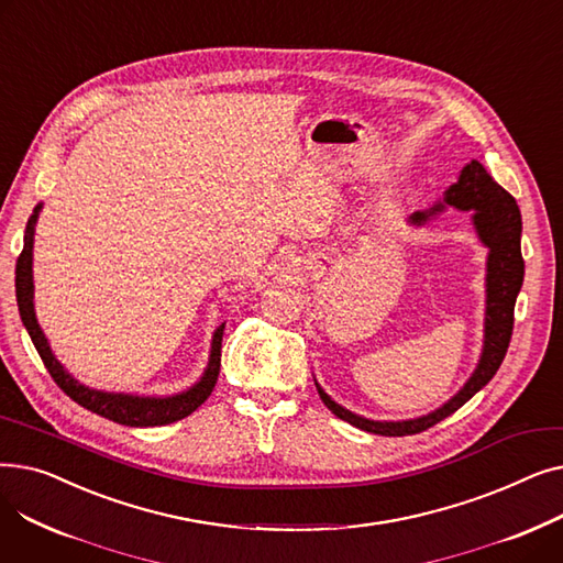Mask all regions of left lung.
Instances as JSON below:
<instances>
[{"mask_svg":"<svg viewBox=\"0 0 563 563\" xmlns=\"http://www.w3.org/2000/svg\"><path fill=\"white\" fill-rule=\"evenodd\" d=\"M445 202L459 207V210H475V225L482 236V242L490 249L488 253V278H486V340H484V356L479 361L477 372L465 383V388L450 399L445 406L433 410L431 416L408 420V422H374L361 416H353L351 410L335 404L327 393L317 386V393L327 408L340 420L378 435H412L427 431L429 427L450 418L467 399L475 397L486 383L495 376L501 361L507 356V349L514 333V308L518 291L525 278V260L520 253V232L522 219L516 198L501 189L486 168L472 159L463 170L459 183L448 189ZM440 210L435 205L431 212H418L410 219L416 223L427 221L431 214Z\"/></svg>","mask_w":563,"mask_h":563,"instance_id":"1","label":"left lung"}]
</instances>
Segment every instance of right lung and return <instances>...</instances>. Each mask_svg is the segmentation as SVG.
I'll list each match as a JSON object with an SVG mask.
<instances>
[{
	"label": "right lung",
	"instance_id": "1",
	"mask_svg": "<svg viewBox=\"0 0 563 563\" xmlns=\"http://www.w3.org/2000/svg\"><path fill=\"white\" fill-rule=\"evenodd\" d=\"M41 205L34 210L32 219L26 223V234H24V246L22 253L18 255L15 262V297H18V308L24 329L32 338L38 356L43 365L47 367L49 376L54 383L62 388L73 401L84 406L86 410L96 412V416H102L111 422L125 424V427H159V424H170L183 420L212 395L219 369H221V340H223V327L217 329L214 340H212V356L210 365H207L205 376L200 383L183 395L166 397V399H155V397H132V395H109V393H98V390H88L81 383H77L68 372H64L62 363H58L49 344L38 327L36 314H34V280H32V249H34V225L38 219Z\"/></svg>",
	"mask_w": 563,
	"mask_h": 563
}]
</instances>
